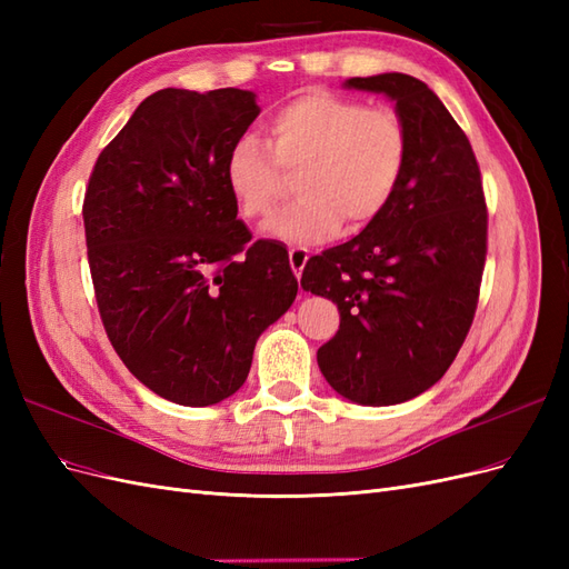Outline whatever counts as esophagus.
Returning <instances> with one entry per match:
<instances>
[{"mask_svg":"<svg viewBox=\"0 0 569 569\" xmlns=\"http://www.w3.org/2000/svg\"><path fill=\"white\" fill-rule=\"evenodd\" d=\"M308 258H311V253H308L306 249H291L289 251V266H291V270H295L297 278H301V272H303V268L308 263Z\"/></svg>","mask_w":569,"mask_h":569,"instance_id":"obj_1","label":"esophagus"}]
</instances>
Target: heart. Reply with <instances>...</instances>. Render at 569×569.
Returning a JSON list of instances; mask_svg holds the SVG:
<instances>
[{"mask_svg":"<svg viewBox=\"0 0 569 569\" xmlns=\"http://www.w3.org/2000/svg\"><path fill=\"white\" fill-rule=\"evenodd\" d=\"M270 149L256 134L237 137L222 176L239 213L258 220L280 192V168L299 176L297 201L274 213L268 232L287 244L311 247L380 218L408 163L403 120L389 109L325 90L303 92L268 118ZM273 153L270 154L269 151Z\"/></svg>","mask_w":569,"mask_h":569,"instance_id":"b5f03b06","label":"heart"}]
</instances>
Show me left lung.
Here are the masks:
<instances>
[{"mask_svg": "<svg viewBox=\"0 0 569 569\" xmlns=\"http://www.w3.org/2000/svg\"><path fill=\"white\" fill-rule=\"evenodd\" d=\"M403 120L408 163L387 211L306 263L301 287L339 308L320 372L358 406L416 399L449 370L475 318L487 258V203L470 140L418 78H349Z\"/></svg>", "mask_w": 569, "mask_h": 569, "instance_id": "1", "label": "left lung"}]
</instances>
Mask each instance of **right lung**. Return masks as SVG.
I'll use <instances>...</instances> for the list:
<instances>
[{
    "instance_id": "1",
    "label": "right lung",
    "mask_w": 569,
    "mask_h": 569,
    "mask_svg": "<svg viewBox=\"0 0 569 569\" xmlns=\"http://www.w3.org/2000/svg\"><path fill=\"white\" fill-rule=\"evenodd\" d=\"M261 113L249 90H159L99 153L82 218L101 322L126 368L180 406L247 382L253 347L295 303L287 249L251 244L222 166Z\"/></svg>"
}]
</instances>
